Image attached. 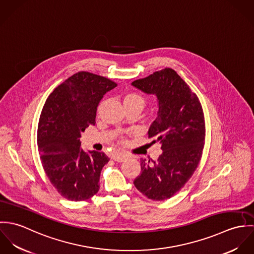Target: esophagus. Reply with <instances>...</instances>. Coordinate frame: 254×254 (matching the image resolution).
I'll return each instance as SVG.
<instances>
[{
  "label": "esophagus",
  "instance_id": "1",
  "mask_svg": "<svg viewBox=\"0 0 254 254\" xmlns=\"http://www.w3.org/2000/svg\"><path fill=\"white\" fill-rule=\"evenodd\" d=\"M111 158H112L113 160L117 161V162H122V161H124V160L126 159V156L123 155V154H117V153H115V154H113V155L111 156Z\"/></svg>",
  "mask_w": 254,
  "mask_h": 254
}]
</instances>
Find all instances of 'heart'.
<instances>
[{"label": "heart", "mask_w": 254, "mask_h": 254, "mask_svg": "<svg viewBox=\"0 0 254 254\" xmlns=\"http://www.w3.org/2000/svg\"><path fill=\"white\" fill-rule=\"evenodd\" d=\"M123 105H124L125 109H129V108H140V109H143L144 105H145V101L140 95L135 94V93H129L123 97ZM101 107L102 106L99 107V110L101 109ZM121 142L125 143L126 141H125V139H122Z\"/></svg>", "instance_id": "b5f03b06"}]
</instances>
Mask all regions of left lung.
I'll return each instance as SVG.
<instances>
[{
  "label": "left lung",
  "instance_id": "obj_1",
  "mask_svg": "<svg viewBox=\"0 0 254 254\" xmlns=\"http://www.w3.org/2000/svg\"><path fill=\"white\" fill-rule=\"evenodd\" d=\"M132 85L158 99L157 117L147 134L162 149L156 161L141 159L142 171L134 185L149 199L164 200L179 191L198 166L205 140L203 110L195 93L172 68Z\"/></svg>",
  "mask_w": 254,
  "mask_h": 254
}]
</instances>
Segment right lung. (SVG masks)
<instances>
[{"mask_svg":"<svg viewBox=\"0 0 254 254\" xmlns=\"http://www.w3.org/2000/svg\"><path fill=\"white\" fill-rule=\"evenodd\" d=\"M117 84L87 71L73 74L47 99L38 124L37 144L41 162L51 184L68 200L81 201L100 190L105 152L80 148L81 132L96 123L104 95Z\"/></svg>","mask_w":254,"mask_h":254,"instance_id":"right-lung-1","label":"right lung"}]
</instances>
